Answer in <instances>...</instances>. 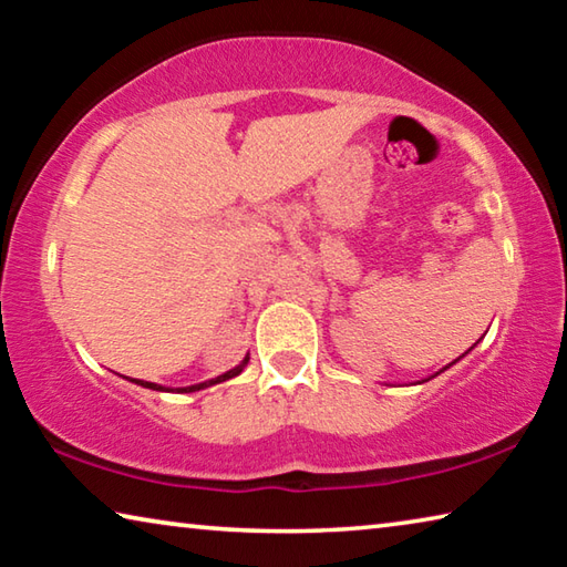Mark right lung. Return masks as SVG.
<instances>
[{"instance_id": "add662e5", "label": "right lung", "mask_w": 567, "mask_h": 567, "mask_svg": "<svg viewBox=\"0 0 567 567\" xmlns=\"http://www.w3.org/2000/svg\"><path fill=\"white\" fill-rule=\"evenodd\" d=\"M247 360H249V358H245V360H243V364H237L235 370L225 372V375H219V378L209 380V382H199V385H192V388H179L177 392H195V390H203V388H209V385H217V382H225V380H229V378H235V375H239V372H243V368L247 364ZM134 382H137V385H142V388H150V390H162L159 385H155V382H145V380H134Z\"/></svg>"}]
</instances>
